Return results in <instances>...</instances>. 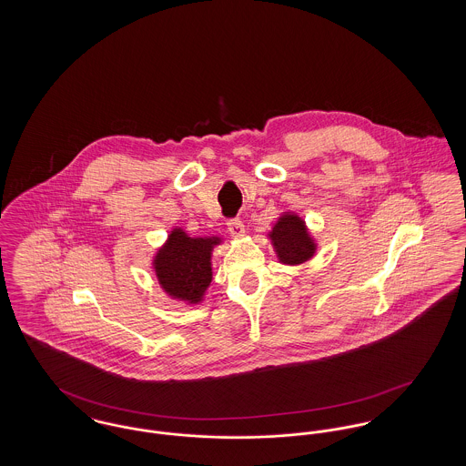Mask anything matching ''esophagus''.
Returning a JSON list of instances; mask_svg holds the SVG:
<instances>
[{"label": "esophagus", "instance_id": "obj_1", "mask_svg": "<svg viewBox=\"0 0 466 466\" xmlns=\"http://www.w3.org/2000/svg\"><path fill=\"white\" fill-rule=\"evenodd\" d=\"M227 227H228L230 236H234V238H241L244 234V225L243 222H241V218H232V220H228Z\"/></svg>", "mask_w": 466, "mask_h": 466}]
</instances>
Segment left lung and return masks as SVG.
Wrapping results in <instances>:
<instances>
[{
    "label": "left lung",
    "instance_id": "8db88e82",
    "mask_svg": "<svg viewBox=\"0 0 466 466\" xmlns=\"http://www.w3.org/2000/svg\"><path fill=\"white\" fill-rule=\"evenodd\" d=\"M279 262L289 266H299L308 262L316 251V244L306 228V223L293 215L285 213L268 234Z\"/></svg>",
    "mask_w": 466,
    "mask_h": 466
}]
</instances>
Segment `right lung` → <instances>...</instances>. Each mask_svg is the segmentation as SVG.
<instances>
[{
  "label": "right lung",
  "mask_w": 466,
  "mask_h": 466,
  "mask_svg": "<svg viewBox=\"0 0 466 466\" xmlns=\"http://www.w3.org/2000/svg\"><path fill=\"white\" fill-rule=\"evenodd\" d=\"M220 238H188L175 228L154 258L157 279L173 299L198 304L211 283V251Z\"/></svg>",
  "instance_id": "obj_1"
}]
</instances>
